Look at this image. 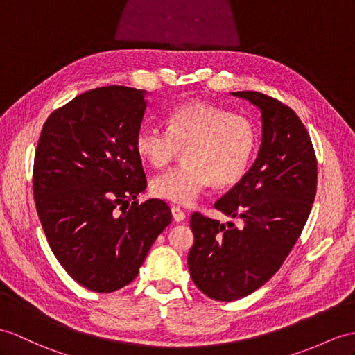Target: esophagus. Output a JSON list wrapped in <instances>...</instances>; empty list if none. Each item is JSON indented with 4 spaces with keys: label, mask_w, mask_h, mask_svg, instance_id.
Returning <instances> with one entry per match:
<instances>
[{
    "label": "esophagus",
    "mask_w": 355,
    "mask_h": 355,
    "mask_svg": "<svg viewBox=\"0 0 355 355\" xmlns=\"http://www.w3.org/2000/svg\"><path fill=\"white\" fill-rule=\"evenodd\" d=\"M171 215H173V220L176 223H180L185 220V212L180 209L179 206H171Z\"/></svg>",
    "instance_id": "34e87169"
}]
</instances>
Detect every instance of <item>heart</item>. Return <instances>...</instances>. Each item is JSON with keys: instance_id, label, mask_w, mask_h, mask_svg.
Here are the masks:
<instances>
[{"instance_id": "1", "label": "heart", "mask_w": 355, "mask_h": 355, "mask_svg": "<svg viewBox=\"0 0 355 355\" xmlns=\"http://www.w3.org/2000/svg\"><path fill=\"white\" fill-rule=\"evenodd\" d=\"M167 131L141 126L135 150L152 167H166L185 150L182 167L158 175L152 194L178 205H193L205 189L229 187L244 178L257 149V129L248 117L203 101L168 112Z\"/></svg>"}]
</instances>
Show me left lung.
Wrapping results in <instances>:
<instances>
[{
  "mask_svg": "<svg viewBox=\"0 0 355 355\" xmlns=\"http://www.w3.org/2000/svg\"><path fill=\"white\" fill-rule=\"evenodd\" d=\"M261 110L262 144L244 178L215 207L235 223L191 215L188 268L196 286L217 301L250 295L280 270L312 211L318 162L295 111L259 92H235Z\"/></svg>",
  "mask_w": 355,
  "mask_h": 355,
  "instance_id": "8db88e82",
  "label": "left lung"
}]
</instances>
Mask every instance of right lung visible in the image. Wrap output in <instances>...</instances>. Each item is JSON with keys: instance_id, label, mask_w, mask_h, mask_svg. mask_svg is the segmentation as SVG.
Returning <instances> with one entry per match:
<instances>
[{"instance_id": "obj_1", "label": "right lung", "mask_w": 355, "mask_h": 355, "mask_svg": "<svg viewBox=\"0 0 355 355\" xmlns=\"http://www.w3.org/2000/svg\"><path fill=\"white\" fill-rule=\"evenodd\" d=\"M144 94L125 85L85 92L48 117L37 143L33 191L43 232L66 272L93 292L131 283L171 223L164 200H137L148 185L135 150Z\"/></svg>"}]
</instances>
